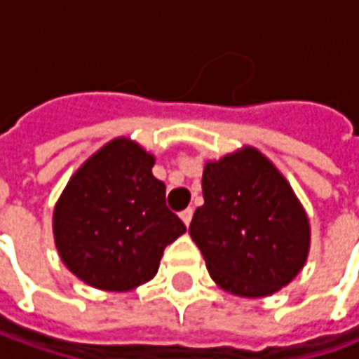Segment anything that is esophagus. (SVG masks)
Wrapping results in <instances>:
<instances>
[{
  "label": "esophagus",
  "mask_w": 359,
  "mask_h": 359,
  "mask_svg": "<svg viewBox=\"0 0 359 359\" xmlns=\"http://www.w3.org/2000/svg\"><path fill=\"white\" fill-rule=\"evenodd\" d=\"M180 218L183 219V224H185V226H189L191 218H193V208H185V210L180 212Z\"/></svg>",
  "instance_id": "34e87169"
}]
</instances>
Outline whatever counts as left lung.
Returning <instances> with one entry per match:
<instances>
[{
    "label": "left lung",
    "mask_w": 359,
    "mask_h": 359,
    "mask_svg": "<svg viewBox=\"0 0 359 359\" xmlns=\"http://www.w3.org/2000/svg\"><path fill=\"white\" fill-rule=\"evenodd\" d=\"M203 197L189 233L222 289L268 297L302 269L310 224L289 183L262 153L250 147L208 162Z\"/></svg>",
    "instance_id": "obj_1"
}]
</instances>
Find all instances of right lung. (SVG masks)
I'll return each mask as SVG.
<instances>
[{"mask_svg": "<svg viewBox=\"0 0 359 359\" xmlns=\"http://www.w3.org/2000/svg\"><path fill=\"white\" fill-rule=\"evenodd\" d=\"M153 164L137 143L114 140L67 185L55 206V245L83 283L103 290L145 283L156 276L164 248L185 233Z\"/></svg>", "mask_w": 359, "mask_h": 359, "instance_id": "add662e5", "label": "right lung"}]
</instances>
